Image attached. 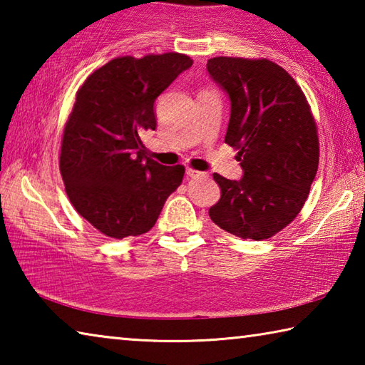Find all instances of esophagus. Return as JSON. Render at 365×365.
Wrapping results in <instances>:
<instances>
[{
    "label": "esophagus",
    "instance_id": "esophagus-1",
    "mask_svg": "<svg viewBox=\"0 0 365 365\" xmlns=\"http://www.w3.org/2000/svg\"><path fill=\"white\" fill-rule=\"evenodd\" d=\"M187 175L193 178V177H202V175H206V174H205V172H200V170H195V169L188 168L187 169Z\"/></svg>",
    "mask_w": 365,
    "mask_h": 365
}]
</instances>
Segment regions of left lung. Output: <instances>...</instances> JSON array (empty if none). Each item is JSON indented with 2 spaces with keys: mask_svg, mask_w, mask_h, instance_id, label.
Returning <instances> with one entry per match:
<instances>
[{
  "mask_svg": "<svg viewBox=\"0 0 365 365\" xmlns=\"http://www.w3.org/2000/svg\"><path fill=\"white\" fill-rule=\"evenodd\" d=\"M232 101L225 143L237 150L242 180L214 174L220 200L209 217L240 238L267 240L301 212L319 168V135L306 95L265 58L207 61Z\"/></svg>",
  "mask_w": 365,
  "mask_h": 365,
  "instance_id": "left-lung-1",
  "label": "left lung"
}]
</instances>
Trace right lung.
Segmentation results:
<instances>
[{"mask_svg":"<svg viewBox=\"0 0 365 365\" xmlns=\"http://www.w3.org/2000/svg\"><path fill=\"white\" fill-rule=\"evenodd\" d=\"M191 64L182 53L120 56L77 90L59 170L72 206L106 237L150 232L183 180V165L169 168L146 156L141 135L156 128V98Z\"/></svg>","mask_w":365,"mask_h":365,"instance_id":"1","label":"right lung"}]
</instances>
